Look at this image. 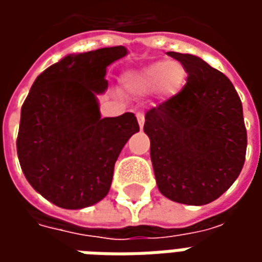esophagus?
<instances>
[{
	"label": "esophagus",
	"instance_id": "1",
	"mask_svg": "<svg viewBox=\"0 0 262 262\" xmlns=\"http://www.w3.org/2000/svg\"><path fill=\"white\" fill-rule=\"evenodd\" d=\"M137 122H139V126H140V129H143V126H144V116L143 114H137Z\"/></svg>",
	"mask_w": 262,
	"mask_h": 262
}]
</instances>
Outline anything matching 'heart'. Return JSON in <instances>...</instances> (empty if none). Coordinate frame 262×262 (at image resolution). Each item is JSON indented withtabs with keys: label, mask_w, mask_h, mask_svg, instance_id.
Segmentation results:
<instances>
[{
	"label": "heart",
	"mask_w": 262,
	"mask_h": 262,
	"mask_svg": "<svg viewBox=\"0 0 262 262\" xmlns=\"http://www.w3.org/2000/svg\"><path fill=\"white\" fill-rule=\"evenodd\" d=\"M185 70L181 64L160 60L144 69L126 75V86L133 92H151L160 88L167 97L181 91L185 84Z\"/></svg>",
	"instance_id": "obj_1"
}]
</instances>
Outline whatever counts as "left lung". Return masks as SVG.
Here are the masks:
<instances>
[{
	"instance_id": "left-lung-1",
	"label": "left lung",
	"mask_w": 262,
	"mask_h": 262,
	"mask_svg": "<svg viewBox=\"0 0 262 262\" xmlns=\"http://www.w3.org/2000/svg\"><path fill=\"white\" fill-rule=\"evenodd\" d=\"M188 73L181 91L144 116L160 192L206 205L240 176L247 150L243 105L230 80L192 54L168 52Z\"/></svg>"
}]
</instances>
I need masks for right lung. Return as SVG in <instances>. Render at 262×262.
<instances>
[{"label": "right lung", "instance_id": "1", "mask_svg": "<svg viewBox=\"0 0 262 262\" xmlns=\"http://www.w3.org/2000/svg\"><path fill=\"white\" fill-rule=\"evenodd\" d=\"M123 46L69 54L37 75L20 109L16 151L26 180L43 198L81 209L106 196L114 167L139 123L135 114L101 118L97 94Z\"/></svg>", "mask_w": 262, "mask_h": 262}]
</instances>
